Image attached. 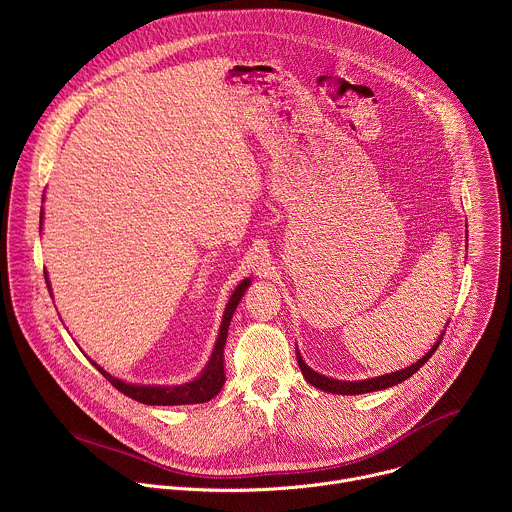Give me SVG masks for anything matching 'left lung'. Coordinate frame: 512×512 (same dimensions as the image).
I'll return each mask as SVG.
<instances>
[{
  "instance_id": "1",
  "label": "left lung",
  "mask_w": 512,
  "mask_h": 512,
  "mask_svg": "<svg viewBox=\"0 0 512 512\" xmlns=\"http://www.w3.org/2000/svg\"><path fill=\"white\" fill-rule=\"evenodd\" d=\"M442 338H444V334H442L440 338H437V342L431 346V350H429L423 358H419L417 362L409 364L407 369H401V371H395V373H389V375H381V377H375V379L338 381V379H332V377H324V375H320V373H316L314 369L308 367V364L304 362V358H302L300 352H298V364H300V369H302L306 381H308L310 385H314L316 389H320V391L334 393V395H362V393H373V391L389 389V387H393V385L403 383V381L409 379L411 375H415V373L423 367V364L431 358V354L437 350V346H440Z\"/></svg>"
}]
</instances>
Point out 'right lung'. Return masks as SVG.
Here are the masks:
<instances>
[{
	"instance_id": "obj_1",
	"label": "right lung",
	"mask_w": 512,
	"mask_h": 512,
	"mask_svg": "<svg viewBox=\"0 0 512 512\" xmlns=\"http://www.w3.org/2000/svg\"><path fill=\"white\" fill-rule=\"evenodd\" d=\"M44 214H40L42 218ZM42 223V221H40ZM44 277H46V285L50 289V281H48V275L44 271ZM251 285V279H243L237 289L233 291V296L225 308V314H223V322H221V330H218V338H216V344H214V350L210 354V360L204 367V371L190 383H184V385H131V383H125L117 377H111L105 369H101L97 362H93V367H97V371L117 389L121 391L123 395L139 401V403H145V405H194V403H206L210 401L212 397H216L218 393H221L223 385H225V358H223V352H225V342H227V334H229V326H231V320H233V314L241 302V298L245 296V289Z\"/></svg>"
}]
</instances>
